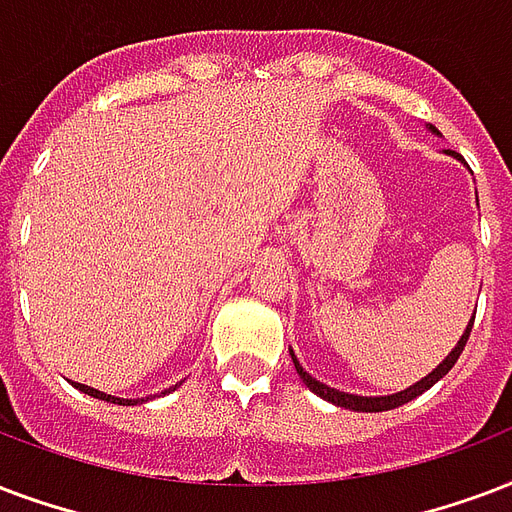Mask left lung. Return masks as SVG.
Here are the masks:
<instances>
[{"instance_id":"8db88e82","label":"left lung","mask_w":512,"mask_h":512,"mask_svg":"<svg viewBox=\"0 0 512 512\" xmlns=\"http://www.w3.org/2000/svg\"><path fill=\"white\" fill-rule=\"evenodd\" d=\"M429 131H435V128L429 126ZM438 134V131H435ZM473 322L475 317L470 319V325H467V330L462 333V338H459V343H456L454 349H451V354H448L446 360L440 362L438 368L432 370L429 376H424L421 381H416L413 386H408V389H403V392H395V395H384V397H360V395H349V392H338V389H333V386L322 384V381H317L314 376H308L306 370H303V365L298 362V357L292 354V362H295V370H298L300 381L314 392L317 397H322V400H327V403L333 405H341V408H349V411H360V413H378V411H392V408H397V405H405L411 403L413 397H419L427 392L429 386H435L440 381V378L446 376L448 370L454 368L456 360H459V354L464 351V343H467V338H470V330H473Z\"/></svg>"}]
</instances>
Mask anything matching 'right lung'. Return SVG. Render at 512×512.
Instances as JSON below:
<instances>
[{"label":"right lung","instance_id":"add662e5","mask_svg":"<svg viewBox=\"0 0 512 512\" xmlns=\"http://www.w3.org/2000/svg\"><path fill=\"white\" fill-rule=\"evenodd\" d=\"M74 384V381H72ZM74 389H80V392H85V395L96 397V400H107V403H117V405H136V403H144V400H123V397H112V395H104V392H99V389H93V386H85V384H74ZM174 389V386H171ZM169 389V392H171ZM166 395V392H163Z\"/></svg>","mask_w":512,"mask_h":512}]
</instances>
